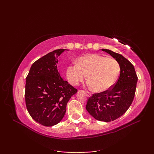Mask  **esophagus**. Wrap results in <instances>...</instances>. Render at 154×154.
<instances>
[{"mask_svg":"<svg viewBox=\"0 0 154 154\" xmlns=\"http://www.w3.org/2000/svg\"><path fill=\"white\" fill-rule=\"evenodd\" d=\"M85 93L87 94V95L89 97H91V93H90L89 92H88V91H85Z\"/></svg>","mask_w":154,"mask_h":154,"instance_id":"esophagus-1","label":"esophagus"}]
</instances>
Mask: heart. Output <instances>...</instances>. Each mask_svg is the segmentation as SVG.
Returning a JSON list of instances; mask_svg holds the SVG:
<instances>
[{
	"label": "heart",
	"mask_w": 154,
	"mask_h": 154,
	"mask_svg": "<svg viewBox=\"0 0 154 154\" xmlns=\"http://www.w3.org/2000/svg\"><path fill=\"white\" fill-rule=\"evenodd\" d=\"M120 67L116 60L97 54L81 57L77 63L69 65L66 75L69 82L77 85L87 75L88 85L98 93L112 87L119 77Z\"/></svg>",
	"instance_id": "heart-1"
}]
</instances>
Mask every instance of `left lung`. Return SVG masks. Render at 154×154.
<instances>
[{"label": "left lung", "instance_id": "left-lung-1", "mask_svg": "<svg viewBox=\"0 0 154 154\" xmlns=\"http://www.w3.org/2000/svg\"><path fill=\"white\" fill-rule=\"evenodd\" d=\"M102 51L119 62L120 75L115 85L110 89L93 94L88 99L86 109L96 120L110 122L123 115L131 105L138 77L134 65L122 55L106 49H102Z\"/></svg>", "mask_w": 154, "mask_h": 154}]
</instances>
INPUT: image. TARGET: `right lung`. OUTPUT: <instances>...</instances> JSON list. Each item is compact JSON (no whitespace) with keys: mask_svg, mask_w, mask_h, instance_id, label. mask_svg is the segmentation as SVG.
<instances>
[{"mask_svg":"<svg viewBox=\"0 0 154 154\" xmlns=\"http://www.w3.org/2000/svg\"><path fill=\"white\" fill-rule=\"evenodd\" d=\"M65 50L50 52L32 64L26 81L27 110L35 122L52 126L63 119L68 101L77 92L62 79L57 70V57Z\"/></svg>","mask_w":154,"mask_h":154,"instance_id":"right-lung-1","label":"right lung"}]
</instances>
